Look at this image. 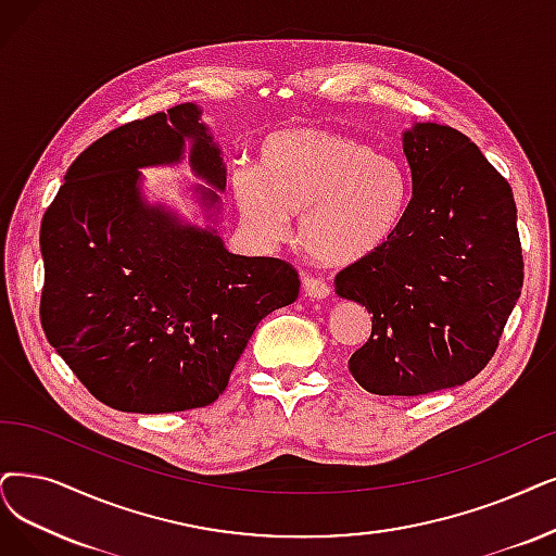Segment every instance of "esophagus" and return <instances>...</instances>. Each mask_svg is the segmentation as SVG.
<instances>
[{"mask_svg": "<svg viewBox=\"0 0 556 556\" xmlns=\"http://www.w3.org/2000/svg\"><path fill=\"white\" fill-rule=\"evenodd\" d=\"M303 292H305L307 299H326L330 294V287L321 278H305L303 280Z\"/></svg>", "mask_w": 556, "mask_h": 556, "instance_id": "1", "label": "esophagus"}]
</instances>
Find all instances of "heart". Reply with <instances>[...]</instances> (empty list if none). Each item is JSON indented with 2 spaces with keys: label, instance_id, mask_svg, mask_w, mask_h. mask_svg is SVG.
Instances as JSON below:
<instances>
[{
  "label": "heart",
  "instance_id": "b5f03b06",
  "mask_svg": "<svg viewBox=\"0 0 556 556\" xmlns=\"http://www.w3.org/2000/svg\"><path fill=\"white\" fill-rule=\"evenodd\" d=\"M237 210L260 239L280 241L301 216V247L324 264L363 262L402 230L410 177L392 154L315 127L271 131L260 143V168L232 175Z\"/></svg>",
  "mask_w": 556,
  "mask_h": 556
}]
</instances>
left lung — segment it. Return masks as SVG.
Instances as JSON below:
<instances>
[{
  "instance_id": "8db88e82",
  "label": "left lung",
  "mask_w": 556,
  "mask_h": 556,
  "mask_svg": "<svg viewBox=\"0 0 556 556\" xmlns=\"http://www.w3.org/2000/svg\"><path fill=\"white\" fill-rule=\"evenodd\" d=\"M413 195L402 230L336 276L371 313L349 358L367 392L417 396L463 386L488 365L525 278L514 191L458 129L404 131Z\"/></svg>"
}]
</instances>
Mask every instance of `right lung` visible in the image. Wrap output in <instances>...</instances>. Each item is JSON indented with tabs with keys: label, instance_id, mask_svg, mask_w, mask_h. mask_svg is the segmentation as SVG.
<instances>
[{
	"label": "right lung",
	"instance_id": "right-lung-1",
	"mask_svg": "<svg viewBox=\"0 0 556 556\" xmlns=\"http://www.w3.org/2000/svg\"><path fill=\"white\" fill-rule=\"evenodd\" d=\"M187 139L193 173L224 191L220 150L185 102L88 146L40 224L42 330L84 388L125 413L216 402L255 326L299 296L290 262L232 255L216 230L143 201L139 168L180 162ZM214 189H198L205 207Z\"/></svg>",
	"mask_w": 556,
	"mask_h": 556
}]
</instances>
